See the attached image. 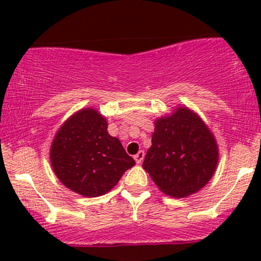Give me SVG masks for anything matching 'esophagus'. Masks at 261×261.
Wrapping results in <instances>:
<instances>
[{
    "label": "esophagus",
    "instance_id": "esophagus-1",
    "mask_svg": "<svg viewBox=\"0 0 261 261\" xmlns=\"http://www.w3.org/2000/svg\"><path fill=\"white\" fill-rule=\"evenodd\" d=\"M144 156H145V152H144L143 150H140V151H139L138 154L134 155V159H135V162L138 163V164H140V163L144 160Z\"/></svg>",
    "mask_w": 261,
    "mask_h": 261
}]
</instances>
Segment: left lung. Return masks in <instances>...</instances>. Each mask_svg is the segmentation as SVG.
<instances>
[{
    "mask_svg": "<svg viewBox=\"0 0 261 261\" xmlns=\"http://www.w3.org/2000/svg\"><path fill=\"white\" fill-rule=\"evenodd\" d=\"M217 160L211 131L191 110L180 107L172 116L155 121L143 168L160 191L183 198L206 186Z\"/></svg>",
    "mask_w": 261,
    "mask_h": 261,
    "instance_id": "obj_1",
    "label": "left lung"
}]
</instances>
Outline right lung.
Here are the masks:
<instances>
[{
	"instance_id": "right-lung-1",
	"label": "right lung",
	"mask_w": 261,
	"mask_h": 261,
	"mask_svg": "<svg viewBox=\"0 0 261 261\" xmlns=\"http://www.w3.org/2000/svg\"><path fill=\"white\" fill-rule=\"evenodd\" d=\"M50 162L59 180L84 197L107 193L135 165L121 141L107 133L105 117L91 109L73 115L59 128Z\"/></svg>"
}]
</instances>
